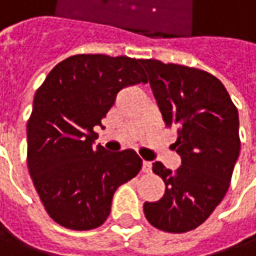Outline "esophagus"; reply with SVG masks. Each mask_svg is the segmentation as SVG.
I'll return each instance as SVG.
<instances>
[{"mask_svg":"<svg viewBox=\"0 0 256 256\" xmlns=\"http://www.w3.org/2000/svg\"><path fill=\"white\" fill-rule=\"evenodd\" d=\"M151 168H152V164L150 162V161H144V162H142V172H150V171H151Z\"/></svg>","mask_w":256,"mask_h":256,"instance_id":"1","label":"esophagus"}]
</instances>
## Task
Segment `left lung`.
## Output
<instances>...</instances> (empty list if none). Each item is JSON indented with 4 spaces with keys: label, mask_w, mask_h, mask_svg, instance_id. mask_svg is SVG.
<instances>
[{
    "label": "left lung",
    "mask_w": 256,
    "mask_h": 256,
    "mask_svg": "<svg viewBox=\"0 0 256 256\" xmlns=\"http://www.w3.org/2000/svg\"><path fill=\"white\" fill-rule=\"evenodd\" d=\"M164 122L176 131L174 150L181 156L176 171L152 164L165 182L156 202L144 214L155 228L172 234L195 230L208 220L230 188L240 156L238 110L221 81L185 65L142 60Z\"/></svg>",
    "instance_id": "obj_1"
}]
</instances>
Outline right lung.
<instances>
[{
  "instance_id": "right-lung-1",
  "label": "right lung",
  "mask_w": 256,
  "mask_h": 256,
  "mask_svg": "<svg viewBox=\"0 0 256 256\" xmlns=\"http://www.w3.org/2000/svg\"><path fill=\"white\" fill-rule=\"evenodd\" d=\"M142 60L72 55L56 64L34 96L26 124L28 171L56 224L74 231L106 221L116 188L141 171L132 150L94 148L95 126L125 86L146 84Z\"/></svg>"
}]
</instances>
